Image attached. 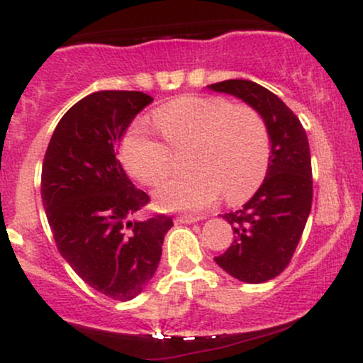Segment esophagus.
<instances>
[{
  "mask_svg": "<svg viewBox=\"0 0 363 363\" xmlns=\"http://www.w3.org/2000/svg\"><path fill=\"white\" fill-rule=\"evenodd\" d=\"M201 220V216H193V215H181L176 218V223H194V222H199Z\"/></svg>",
  "mask_w": 363,
  "mask_h": 363,
  "instance_id": "34e87169",
  "label": "esophagus"
}]
</instances>
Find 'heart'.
Masks as SVG:
<instances>
[{"label":"heart","instance_id":"obj_1","mask_svg":"<svg viewBox=\"0 0 363 363\" xmlns=\"http://www.w3.org/2000/svg\"><path fill=\"white\" fill-rule=\"evenodd\" d=\"M153 126L131 124L121 141L124 169L145 186H157L174 169L172 153L187 150L186 176L155 191L162 210L199 211L218 198L242 201L259 187L269 164V133L264 119L249 106H234L225 97L186 95L158 107Z\"/></svg>","mask_w":363,"mask_h":363}]
</instances>
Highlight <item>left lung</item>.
<instances>
[{"label":"left lung","instance_id":"8db88e82","mask_svg":"<svg viewBox=\"0 0 363 363\" xmlns=\"http://www.w3.org/2000/svg\"><path fill=\"white\" fill-rule=\"evenodd\" d=\"M210 89L242 99L268 126L272 155L264 181L242 208L223 215L232 225L234 242L215 257L216 264L237 280L264 283L289 266L309 218V140L297 116L264 86L249 80H225Z\"/></svg>","mask_w":363,"mask_h":363}]
</instances>
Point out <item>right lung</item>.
<instances>
[{
    "instance_id": "1",
    "label": "right lung",
    "mask_w": 363,
    "mask_h": 363,
    "mask_svg": "<svg viewBox=\"0 0 363 363\" xmlns=\"http://www.w3.org/2000/svg\"><path fill=\"white\" fill-rule=\"evenodd\" d=\"M153 99L143 91L102 90L62 116L45 150L40 194L57 251L94 290L135 298L152 280L167 215L136 220L150 203L116 158L131 121Z\"/></svg>"
}]
</instances>
